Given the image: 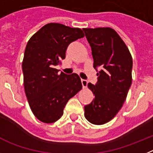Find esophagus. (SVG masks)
<instances>
[{
  "label": "esophagus",
  "instance_id": "1",
  "mask_svg": "<svg viewBox=\"0 0 153 153\" xmlns=\"http://www.w3.org/2000/svg\"><path fill=\"white\" fill-rule=\"evenodd\" d=\"M82 87L86 88L87 87V85H88V81L87 80H85V79H82Z\"/></svg>",
  "mask_w": 153,
  "mask_h": 153
}]
</instances>
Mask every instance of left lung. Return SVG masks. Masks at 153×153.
Masks as SVG:
<instances>
[{"mask_svg":"<svg viewBox=\"0 0 153 153\" xmlns=\"http://www.w3.org/2000/svg\"><path fill=\"white\" fill-rule=\"evenodd\" d=\"M91 48L96 85L88 87L95 99L85 106V117L94 125H103L113 119L126 100L132 84V58L118 33L111 27L83 28Z\"/></svg>","mask_w":153,"mask_h":153,"instance_id":"1","label":"left lung"}]
</instances>
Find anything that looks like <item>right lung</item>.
Listing matches in <instances>:
<instances>
[{
    "mask_svg": "<svg viewBox=\"0 0 153 153\" xmlns=\"http://www.w3.org/2000/svg\"><path fill=\"white\" fill-rule=\"evenodd\" d=\"M84 36L80 28L50 23L38 30L26 45L22 62L25 94L33 114L42 123L60 119L68 101L82 88L77 74H59L55 66L65 58L69 44Z\"/></svg>",
    "mask_w": 153,
    "mask_h": 153,
    "instance_id": "obj_1",
    "label": "right lung"
}]
</instances>
